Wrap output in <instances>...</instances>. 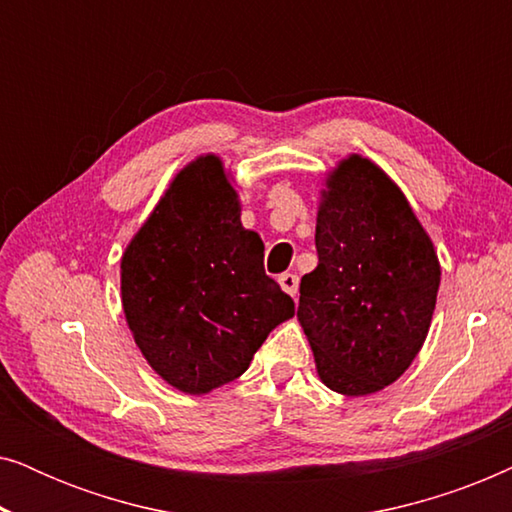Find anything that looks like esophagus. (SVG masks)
<instances>
[{
	"label": "esophagus",
	"mask_w": 512,
	"mask_h": 512,
	"mask_svg": "<svg viewBox=\"0 0 512 512\" xmlns=\"http://www.w3.org/2000/svg\"><path fill=\"white\" fill-rule=\"evenodd\" d=\"M279 286H282V291H286L293 300H296V296H298V277L293 275V272H284V275L279 277Z\"/></svg>",
	"instance_id": "34e87169"
}]
</instances>
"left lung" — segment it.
<instances>
[{
	"label": "left lung",
	"mask_w": 512,
	"mask_h": 512,
	"mask_svg": "<svg viewBox=\"0 0 512 512\" xmlns=\"http://www.w3.org/2000/svg\"><path fill=\"white\" fill-rule=\"evenodd\" d=\"M319 265L300 279L298 321L319 380L342 396L394 384L429 335L440 261L401 186L349 153L321 179Z\"/></svg>",
	"instance_id": "8db88e82"
}]
</instances>
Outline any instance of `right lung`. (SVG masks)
Instances as JSON below:
<instances>
[{"mask_svg":"<svg viewBox=\"0 0 512 512\" xmlns=\"http://www.w3.org/2000/svg\"><path fill=\"white\" fill-rule=\"evenodd\" d=\"M240 186L219 153L174 174L121 256V303L160 380L205 396L249 368L293 300L263 270V240L242 226Z\"/></svg>","mask_w":512,"mask_h":512,"instance_id":"obj_1","label":"right lung"}]
</instances>
